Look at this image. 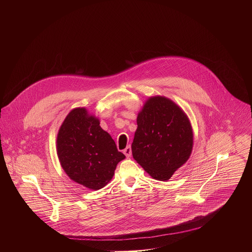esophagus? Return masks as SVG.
I'll list each match as a JSON object with an SVG mask.
<instances>
[{
    "label": "esophagus",
    "mask_w": 252,
    "mask_h": 252,
    "mask_svg": "<svg viewBox=\"0 0 252 252\" xmlns=\"http://www.w3.org/2000/svg\"><path fill=\"white\" fill-rule=\"evenodd\" d=\"M124 154L127 157V158H129V157L131 156V147H130L129 145L126 146V147L124 149Z\"/></svg>",
    "instance_id": "34e87169"
}]
</instances>
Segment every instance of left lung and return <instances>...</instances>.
<instances>
[{"mask_svg":"<svg viewBox=\"0 0 252 252\" xmlns=\"http://www.w3.org/2000/svg\"><path fill=\"white\" fill-rule=\"evenodd\" d=\"M134 159L155 180L166 181L191 156L192 126L181 108L164 96L150 97L137 117Z\"/></svg>","mask_w":252,"mask_h":252,"instance_id":"1","label":"left lung"}]
</instances>
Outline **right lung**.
<instances>
[{
    "label": "right lung",
    "mask_w": 252,
    "mask_h": 252,
    "mask_svg": "<svg viewBox=\"0 0 252 252\" xmlns=\"http://www.w3.org/2000/svg\"><path fill=\"white\" fill-rule=\"evenodd\" d=\"M57 152L68 177L91 190L106 186L126 158L111 136L101 128L98 118L85 108H73L62 123Z\"/></svg>",
    "instance_id": "1"
}]
</instances>
